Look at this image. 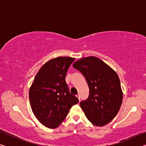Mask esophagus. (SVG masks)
Instances as JSON below:
<instances>
[{"label":"esophagus","mask_w":146,"mask_h":146,"mask_svg":"<svg viewBox=\"0 0 146 146\" xmlns=\"http://www.w3.org/2000/svg\"><path fill=\"white\" fill-rule=\"evenodd\" d=\"M76 97L78 98V100H79V101L80 100V95H76Z\"/></svg>","instance_id":"34e87169"}]
</instances>
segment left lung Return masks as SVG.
Listing matches in <instances>:
<instances>
[{
	"label": "left lung",
	"instance_id": "8db88e82",
	"mask_svg": "<svg viewBox=\"0 0 146 146\" xmlns=\"http://www.w3.org/2000/svg\"><path fill=\"white\" fill-rule=\"evenodd\" d=\"M85 76L90 89L87 100L80 103L90 122L96 126L110 122L120 110L123 92L117 73L101 59L91 56L73 64Z\"/></svg>",
	"mask_w": 146,
	"mask_h": 146
}]
</instances>
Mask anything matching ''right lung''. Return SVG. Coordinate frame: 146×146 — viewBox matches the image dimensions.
<instances>
[{
	"label": "right lung",
	"instance_id": "1",
	"mask_svg": "<svg viewBox=\"0 0 146 146\" xmlns=\"http://www.w3.org/2000/svg\"><path fill=\"white\" fill-rule=\"evenodd\" d=\"M75 58L59 56L46 62L38 71L29 88L30 106L42 124L58 127L78 99L70 93L66 75Z\"/></svg>",
	"mask_w": 146,
	"mask_h": 146
}]
</instances>
